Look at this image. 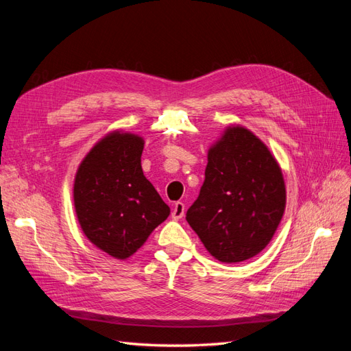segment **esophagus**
<instances>
[{"label":"esophagus","mask_w":351,"mask_h":351,"mask_svg":"<svg viewBox=\"0 0 351 351\" xmlns=\"http://www.w3.org/2000/svg\"><path fill=\"white\" fill-rule=\"evenodd\" d=\"M183 215H184V204L183 202H176L173 212H171V217L174 219H180V218H183Z\"/></svg>","instance_id":"esophagus-1"}]
</instances>
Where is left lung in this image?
Listing matches in <instances>:
<instances>
[{
  "label": "left lung",
  "mask_w": 351,
  "mask_h": 351,
  "mask_svg": "<svg viewBox=\"0 0 351 351\" xmlns=\"http://www.w3.org/2000/svg\"><path fill=\"white\" fill-rule=\"evenodd\" d=\"M284 209L277 159L250 130L228 127L208 151L205 182L186 214L189 226L215 259L237 263L268 246Z\"/></svg>",
  "instance_id": "left-lung-1"
}]
</instances>
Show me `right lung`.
Wrapping results in <instances>:
<instances>
[{"label":"right lung","instance_id":"1","mask_svg":"<svg viewBox=\"0 0 351 351\" xmlns=\"http://www.w3.org/2000/svg\"><path fill=\"white\" fill-rule=\"evenodd\" d=\"M143 145L141 136L112 132L84 156L74 178V208L84 236L115 259L130 258L169 215L143 176Z\"/></svg>","mask_w":351,"mask_h":351}]
</instances>
